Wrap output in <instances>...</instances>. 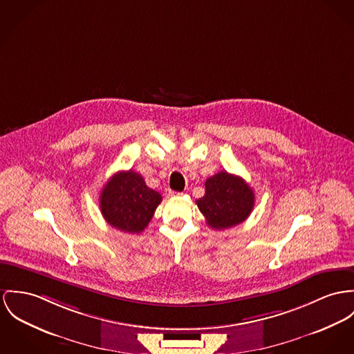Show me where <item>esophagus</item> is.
<instances>
[{
    "label": "esophagus",
    "instance_id": "1",
    "mask_svg": "<svg viewBox=\"0 0 354 354\" xmlns=\"http://www.w3.org/2000/svg\"><path fill=\"white\" fill-rule=\"evenodd\" d=\"M165 195L169 198V196H176V195H180V192H176V191L165 190Z\"/></svg>",
    "mask_w": 354,
    "mask_h": 354
}]
</instances>
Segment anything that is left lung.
I'll return each mask as SVG.
<instances>
[{
    "instance_id": "1",
    "label": "left lung",
    "mask_w": 354,
    "mask_h": 354,
    "mask_svg": "<svg viewBox=\"0 0 354 354\" xmlns=\"http://www.w3.org/2000/svg\"><path fill=\"white\" fill-rule=\"evenodd\" d=\"M196 205L209 226L223 230L249 217L254 206V192L243 178L221 171L206 180L205 195Z\"/></svg>"
}]
</instances>
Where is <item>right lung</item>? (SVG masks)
<instances>
[{
  "mask_svg": "<svg viewBox=\"0 0 354 354\" xmlns=\"http://www.w3.org/2000/svg\"><path fill=\"white\" fill-rule=\"evenodd\" d=\"M162 195L145 185L135 171H120L104 186L100 207L105 221L113 227L128 232H142L153 217Z\"/></svg>",
  "mask_w": 354,
  "mask_h": 354,
  "instance_id": "right-lung-1",
  "label": "right lung"
}]
</instances>
